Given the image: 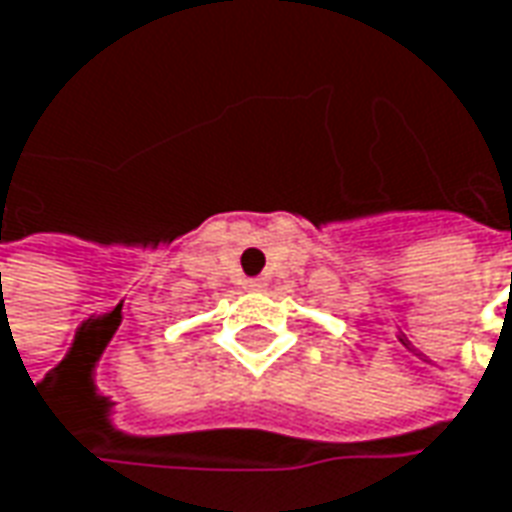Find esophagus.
<instances>
[{
  "label": "esophagus",
  "instance_id": "34e87169",
  "mask_svg": "<svg viewBox=\"0 0 512 512\" xmlns=\"http://www.w3.org/2000/svg\"><path fill=\"white\" fill-rule=\"evenodd\" d=\"M242 287H245L248 292H262L264 287H267V281H264V278H245V281H242Z\"/></svg>",
  "mask_w": 512,
  "mask_h": 512
}]
</instances>
